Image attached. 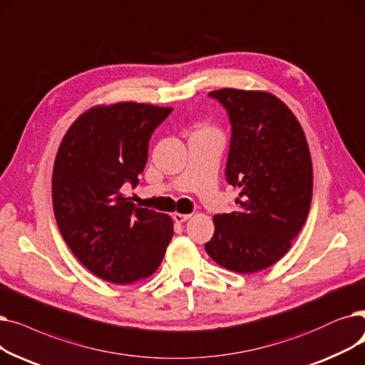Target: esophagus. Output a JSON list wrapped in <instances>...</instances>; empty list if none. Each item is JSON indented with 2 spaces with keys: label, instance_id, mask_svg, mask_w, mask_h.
Returning a JSON list of instances; mask_svg holds the SVG:
<instances>
[{
  "label": "esophagus",
  "instance_id": "34e87169",
  "mask_svg": "<svg viewBox=\"0 0 365 365\" xmlns=\"http://www.w3.org/2000/svg\"><path fill=\"white\" fill-rule=\"evenodd\" d=\"M190 217H192L190 214H180V212L173 214V220H175L177 222H184V221H187Z\"/></svg>",
  "mask_w": 365,
  "mask_h": 365
}]
</instances>
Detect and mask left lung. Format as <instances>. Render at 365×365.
<instances>
[{
    "mask_svg": "<svg viewBox=\"0 0 365 365\" xmlns=\"http://www.w3.org/2000/svg\"><path fill=\"white\" fill-rule=\"evenodd\" d=\"M232 123L227 182L239 188L237 211L214 217L205 244L215 263L237 273L273 266L288 252L306 222L314 172L297 117L263 91L210 92Z\"/></svg>",
    "mask_w": 365,
    "mask_h": 365,
    "instance_id": "obj_1",
    "label": "left lung"
}]
</instances>
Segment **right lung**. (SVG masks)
Returning a JSON list of instances; mask_svg holds the SVG:
<instances>
[{
  "label": "right lung",
  "instance_id": "add662e5",
  "mask_svg": "<svg viewBox=\"0 0 365 365\" xmlns=\"http://www.w3.org/2000/svg\"><path fill=\"white\" fill-rule=\"evenodd\" d=\"M170 107L117 102L84 111L59 145L51 197L61 235L103 281L132 284L160 266L173 236L169 215L136 207L121 188L138 184L153 130Z\"/></svg>",
  "mask_w": 365,
  "mask_h": 365
}]
</instances>
